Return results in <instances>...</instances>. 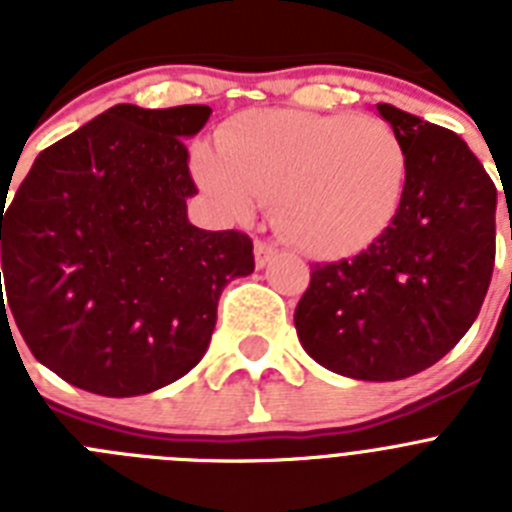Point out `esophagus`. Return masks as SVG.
<instances>
[{
    "label": "esophagus",
    "instance_id": "esophagus-1",
    "mask_svg": "<svg viewBox=\"0 0 512 512\" xmlns=\"http://www.w3.org/2000/svg\"><path fill=\"white\" fill-rule=\"evenodd\" d=\"M253 253H256V266H259V269H264V266L269 264L274 256H277V248L269 246V243H264V241H256V246H253Z\"/></svg>",
    "mask_w": 512,
    "mask_h": 512
}]
</instances>
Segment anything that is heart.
Here are the masks:
<instances>
[{
  "mask_svg": "<svg viewBox=\"0 0 512 512\" xmlns=\"http://www.w3.org/2000/svg\"><path fill=\"white\" fill-rule=\"evenodd\" d=\"M194 176L230 220L274 200V225L312 259H346L395 220L408 156L372 115L253 110L230 120L217 148H200Z\"/></svg>",
  "mask_w": 512,
  "mask_h": 512,
  "instance_id": "b5f03b06",
  "label": "heart"
}]
</instances>
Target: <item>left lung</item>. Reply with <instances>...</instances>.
Masks as SVG:
<instances>
[{"label": "left lung", "instance_id": "obj_1", "mask_svg": "<svg viewBox=\"0 0 512 512\" xmlns=\"http://www.w3.org/2000/svg\"><path fill=\"white\" fill-rule=\"evenodd\" d=\"M408 156L390 228L354 259L315 264L295 310L302 348L364 382L413 377L464 338L495 266L497 189L456 133L377 104Z\"/></svg>", "mask_w": 512, "mask_h": 512}]
</instances>
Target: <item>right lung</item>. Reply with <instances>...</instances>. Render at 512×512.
Masks as SVG:
<instances>
[{"mask_svg": "<svg viewBox=\"0 0 512 512\" xmlns=\"http://www.w3.org/2000/svg\"><path fill=\"white\" fill-rule=\"evenodd\" d=\"M207 104H115L45 148L0 210L8 305L35 359L79 390L135 397L200 364L228 282L253 271L238 230H200L184 140Z\"/></svg>", "mask_w": 512, "mask_h": 512, "instance_id": "obj_1", "label": "right lung"}]
</instances>
